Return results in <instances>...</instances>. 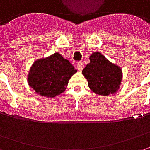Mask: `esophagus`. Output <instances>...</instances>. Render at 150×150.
Segmentation results:
<instances>
[{
  "instance_id": "34e87169",
  "label": "esophagus",
  "mask_w": 150,
  "mask_h": 150,
  "mask_svg": "<svg viewBox=\"0 0 150 150\" xmlns=\"http://www.w3.org/2000/svg\"><path fill=\"white\" fill-rule=\"evenodd\" d=\"M84 65L83 62H78V64H77V69H78V71H82L83 69Z\"/></svg>"
}]
</instances>
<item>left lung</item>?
Here are the masks:
<instances>
[{
    "instance_id": "1",
    "label": "left lung",
    "mask_w": 150,
    "mask_h": 150,
    "mask_svg": "<svg viewBox=\"0 0 150 150\" xmlns=\"http://www.w3.org/2000/svg\"><path fill=\"white\" fill-rule=\"evenodd\" d=\"M90 62L83 70L90 89L97 94L108 96L115 93L122 80V70L99 52L90 56Z\"/></svg>"
}]
</instances>
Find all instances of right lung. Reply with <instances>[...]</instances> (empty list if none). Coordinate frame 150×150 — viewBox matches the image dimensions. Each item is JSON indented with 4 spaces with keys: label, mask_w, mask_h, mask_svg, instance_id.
Returning <instances> with one entry per match:
<instances>
[{
    "label": "right lung",
    "mask_w": 150,
    "mask_h": 150,
    "mask_svg": "<svg viewBox=\"0 0 150 150\" xmlns=\"http://www.w3.org/2000/svg\"><path fill=\"white\" fill-rule=\"evenodd\" d=\"M77 72L59 53L36 61L28 74V83L38 93L54 98L66 89L68 80Z\"/></svg>",
    "instance_id": "right-lung-1"
}]
</instances>
